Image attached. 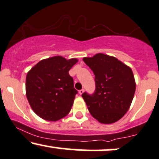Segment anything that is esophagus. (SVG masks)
Segmentation results:
<instances>
[{
    "instance_id": "1",
    "label": "esophagus",
    "mask_w": 159,
    "mask_h": 159,
    "mask_svg": "<svg viewBox=\"0 0 159 159\" xmlns=\"http://www.w3.org/2000/svg\"><path fill=\"white\" fill-rule=\"evenodd\" d=\"M84 89H80V90H79V94L80 95H82L84 93Z\"/></svg>"
}]
</instances>
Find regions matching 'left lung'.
Segmentation results:
<instances>
[{
  "mask_svg": "<svg viewBox=\"0 0 159 159\" xmlns=\"http://www.w3.org/2000/svg\"><path fill=\"white\" fill-rule=\"evenodd\" d=\"M83 61L95 75L93 94H82L92 116L102 124H112L123 117L134 96L133 71L116 58L98 53Z\"/></svg>",
  "mask_w": 159,
  "mask_h": 159,
  "instance_id": "1",
  "label": "left lung"
}]
</instances>
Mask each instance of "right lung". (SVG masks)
Listing matches in <instances>:
<instances>
[{
  "label": "right lung",
  "instance_id": "1",
  "mask_svg": "<svg viewBox=\"0 0 159 159\" xmlns=\"http://www.w3.org/2000/svg\"><path fill=\"white\" fill-rule=\"evenodd\" d=\"M77 62L76 58L55 56L39 61L28 72L26 98L39 117L55 121L71 110L78 91L69 71Z\"/></svg>",
  "mask_w": 159,
  "mask_h": 159
}]
</instances>
